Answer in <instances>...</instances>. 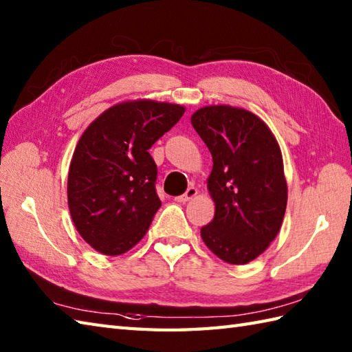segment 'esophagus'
<instances>
[{"label":"esophagus","instance_id":"obj_1","mask_svg":"<svg viewBox=\"0 0 352 352\" xmlns=\"http://www.w3.org/2000/svg\"><path fill=\"white\" fill-rule=\"evenodd\" d=\"M198 195V189L197 188H189L188 190H186V193H183V195L177 197L175 201H178V203H186V201H190L192 198H195Z\"/></svg>","mask_w":352,"mask_h":352}]
</instances>
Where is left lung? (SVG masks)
I'll list each match as a JSON object with an SVG mask.
<instances>
[{"label": "left lung", "instance_id": "8db88e82", "mask_svg": "<svg viewBox=\"0 0 352 352\" xmlns=\"http://www.w3.org/2000/svg\"><path fill=\"white\" fill-rule=\"evenodd\" d=\"M190 122L213 157L207 189L214 218L201 228V237L226 263H250L278 234L286 213L278 142L263 119L227 104L198 109Z\"/></svg>", "mask_w": 352, "mask_h": 352}]
</instances>
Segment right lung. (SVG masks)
Masks as SVG:
<instances>
[{
    "instance_id": "right-lung-1",
    "label": "right lung",
    "mask_w": 352,
    "mask_h": 352,
    "mask_svg": "<svg viewBox=\"0 0 352 352\" xmlns=\"http://www.w3.org/2000/svg\"><path fill=\"white\" fill-rule=\"evenodd\" d=\"M184 110L180 104L146 98L122 101L81 134L68 172V207L78 234L95 251L121 256L146 234L162 206L148 149Z\"/></svg>"
}]
</instances>
